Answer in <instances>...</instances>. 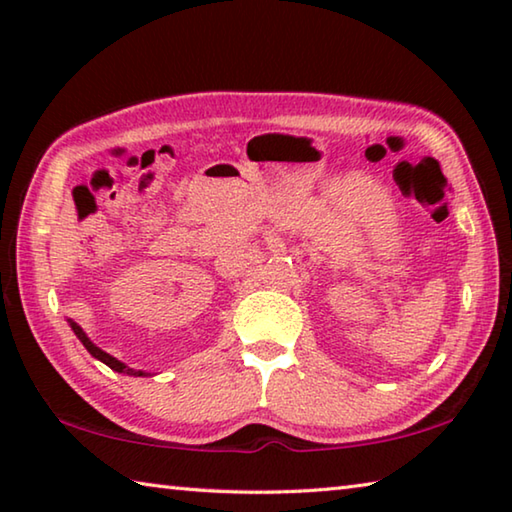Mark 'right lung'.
Wrapping results in <instances>:
<instances>
[{
  "label": "right lung",
  "instance_id": "1",
  "mask_svg": "<svg viewBox=\"0 0 512 512\" xmlns=\"http://www.w3.org/2000/svg\"><path fill=\"white\" fill-rule=\"evenodd\" d=\"M67 323H69V327H72L74 329V334L76 336H79V341L85 345V350H88L90 354H92V357L94 359H99V361H103V363H106V366L108 368H112V370H115V372H124V375H131V377H146V375H149V372H144V370H135V368H128L126 366V363H121L119 359H115V357H112V354H108V352H103L101 348H97V345H94L90 339H88V334H85L83 332V329H81V325H76L74 323V320H67Z\"/></svg>",
  "mask_w": 512,
  "mask_h": 512
}]
</instances>
